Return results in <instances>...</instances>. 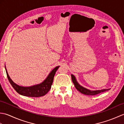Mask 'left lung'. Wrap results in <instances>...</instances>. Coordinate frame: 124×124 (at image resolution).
I'll return each mask as SVG.
<instances>
[{
  "label": "left lung",
  "instance_id": "1",
  "mask_svg": "<svg viewBox=\"0 0 124 124\" xmlns=\"http://www.w3.org/2000/svg\"><path fill=\"white\" fill-rule=\"evenodd\" d=\"M71 78H72V82L73 84H74L76 88L77 89L79 92H80V93L85 95H95L98 94L100 93H102V92L108 91L109 89H102V90H98V91H90L89 90V89H87L83 87L82 86H81L77 82L75 76L72 75H71Z\"/></svg>",
  "mask_w": 124,
  "mask_h": 124
}]
</instances>
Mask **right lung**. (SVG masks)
I'll list each match as a JSON object with an SVG mask.
<instances>
[{
	"label": "right lung",
	"instance_id": "add662e5",
	"mask_svg": "<svg viewBox=\"0 0 124 124\" xmlns=\"http://www.w3.org/2000/svg\"><path fill=\"white\" fill-rule=\"evenodd\" d=\"M59 67L60 66L55 67L43 83L38 84V85H34L30 87L20 86L14 83L8 76L6 67L5 66V69H6L8 79L10 84H11L13 87L14 88V89L18 94L23 96L37 97L45 95L50 90L53 81L55 74Z\"/></svg>",
	"mask_w": 124,
	"mask_h": 124
}]
</instances>
